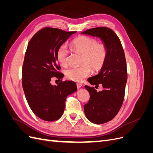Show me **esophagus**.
Returning <instances> with one entry per match:
<instances>
[{
    "mask_svg": "<svg viewBox=\"0 0 153 153\" xmlns=\"http://www.w3.org/2000/svg\"><path fill=\"white\" fill-rule=\"evenodd\" d=\"M82 86V84H81V83H76V87L78 89H80V88H81Z\"/></svg>",
    "mask_w": 153,
    "mask_h": 153,
    "instance_id": "1",
    "label": "esophagus"
}]
</instances>
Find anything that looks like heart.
Wrapping results in <instances>:
<instances>
[{
	"label": "heart",
	"instance_id": "heart-1",
	"mask_svg": "<svg viewBox=\"0 0 153 153\" xmlns=\"http://www.w3.org/2000/svg\"><path fill=\"white\" fill-rule=\"evenodd\" d=\"M74 52L82 55V64L79 67H71L66 69V76L73 81L81 82L89 76L91 68L98 71L103 68L108 56V50L103 44H99L96 39L81 36L71 43ZM69 52L66 45L60 46L57 50L56 57L60 65H68Z\"/></svg>",
	"mask_w": 153,
	"mask_h": 153
}]
</instances>
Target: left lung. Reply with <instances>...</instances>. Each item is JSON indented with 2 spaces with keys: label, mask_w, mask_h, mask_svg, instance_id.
Returning <instances> with one entry per match:
<instances>
[{
  "label": "left lung",
  "mask_w": 153,
  "mask_h": 153,
  "mask_svg": "<svg viewBox=\"0 0 153 153\" xmlns=\"http://www.w3.org/2000/svg\"><path fill=\"white\" fill-rule=\"evenodd\" d=\"M98 37L108 50V56L98 75L87 79L95 87L100 84L103 90L97 92L94 87L85 85L90 94L89 102L84 105V112L91 123L100 124L113 119L123 105L128 74L124 50L119 38L108 27H96L82 32Z\"/></svg>",
  "instance_id": "obj_1"
}]
</instances>
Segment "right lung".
<instances>
[{"label": "right lung", "mask_w": 153, "mask_h": 153, "mask_svg": "<svg viewBox=\"0 0 153 153\" xmlns=\"http://www.w3.org/2000/svg\"><path fill=\"white\" fill-rule=\"evenodd\" d=\"M75 31L45 27L33 36L27 46L22 67V86L30 109L39 118L54 121L61 117L67 96L77 90L72 81L57 85L50 84L53 77L62 78L56 57L57 50Z\"/></svg>", "instance_id": "right-lung-1"}]
</instances>
